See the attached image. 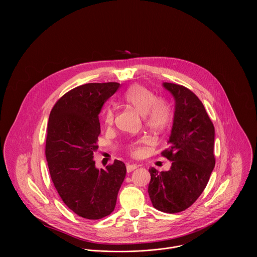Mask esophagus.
<instances>
[{"label": "esophagus", "instance_id": "1", "mask_svg": "<svg viewBox=\"0 0 257 257\" xmlns=\"http://www.w3.org/2000/svg\"><path fill=\"white\" fill-rule=\"evenodd\" d=\"M137 168H138V165H136V164H127V165H126V171H127V173L134 171V170L137 169Z\"/></svg>", "mask_w": 257, "mask_h": 257}]
</instances>
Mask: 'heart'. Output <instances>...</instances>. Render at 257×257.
Instances as JSON below:
<instances>
[{"label":"heart","mask_w":257,"mask_h":257,"mask_svg":"<svg viewBox=\"0 0 257 257\" xmlns=\"http://www.w3.org/2000/svg\"><path fill=\"white\" fill-rule=\"evenodd\" d=\"M122 100L144 115L145 123L150 131H162L171 121L172 108L170 104L165 99L156 97L150 89L141 84L131 86L124 92ZM113 117L112 108L108 107L104 112V122L110 125L113 122ZM126 149L133 156H138L141 153L139 147L135 145H128Z\"/></svg>","instance_id":"1"}]
</instances>
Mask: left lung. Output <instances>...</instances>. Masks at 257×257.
I'll list each match as a JSON object with an SVG mask.
<instances>
[{
	"instance_id": "1",
	"label": "left lung",
	"mask_w": 257,
	"mask_h": 257,
	"mask_svg": "<svg viewBox=\"0 0 257 257\" xmlns=\"http://www.w3.org/2000/svg\"><path fill=\"white\" fill-rule=\"evenodd\" d=\"M175 99L169 147L161 155L172 162L168 171L150 168L148 194L158 211L175 214L192 206L205 190L215 167V127L203 103L188 88L163 83Z\"/></svg>"
}]
</instances>
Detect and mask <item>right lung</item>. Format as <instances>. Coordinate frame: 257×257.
<instances>
[{"label": "right lung", "mask_w": 257, "mask_h": 257, "mask_svg": "<svg viewBox=\"0 0 257 257\" xmlns=\"http://www.w3.org/2000/svg\"><path fill=\"white\" fill-rule=\"evenodd\" d=\"M116 82L88 83L64 94L49 114L45 156L51 180L64 204L79 217L109 216L125 177L122 161L97 169L93 160L101 134L104 103L118 89Z\"/></svg>", "instance_id": "add662e5"}]
</instances>
